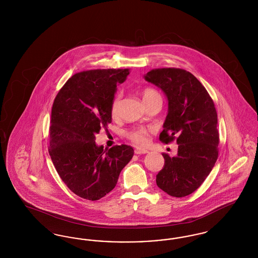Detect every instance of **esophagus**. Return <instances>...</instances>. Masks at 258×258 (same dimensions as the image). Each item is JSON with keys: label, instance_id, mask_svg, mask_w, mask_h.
<instances>
[{"label": "esophagus", "instance_id": "esophagus-1", "mask_svg": "<svg viewBox=\"0 0 258 258\" xmlns=\"http://www.w3.org/2000/svg\"><path fill=\"white\" fill-rule=\"evenodd\" d=\"M135 153L136 155H143V154H147L148 151L145 149H136Z\"/></svg>", "mask_w": 258, "mask_h": 258}]
</instances>
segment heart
<instances>
[{
    "instance_id": "heart-1",
    "label": "heart",
    "mask_w": 258,
    "mask_h": 258,
    "mask_svg": "<svg viewBox=\"0 0 258 258\" xmlns=\"http://www.w3.org/2000/svg\"><path fill=\"white\" fill-rule=\"evenodd\" d=\"M159 93L152 89V88H146L142 92V97L144 102L151 99L154 97H159ZM120 105H121V95H116L111 103L110 113L112 117H117L120 110ZM151 130L147 127H137L125 133V136L135 144L137 147H144L147 145L149 141V135H150Z\"/></svg>"
}]
</instances>
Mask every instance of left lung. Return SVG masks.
Masks as SVG:
<instances>
[{
    "instance_id": "left-lung-1",
    "label": "left lung",
    "mask_w": 258,
    "mask_h": 258,
    "mask_svg": "<svg viewBox=\"0 0 258 258\" xmlns=\"http://www.w3.org/2000/svg\"><path fill=\"white\" fill-rule=\"evenodd\" d=\"M160 88L168 101V113L160 140L177 138L176 157L162 154L163 168L157 184L167 195L184 197L205 181L219 156L218 115L207 90L194 74L182 69H157L144 75Z\"/></svg>"
}]
</instances>
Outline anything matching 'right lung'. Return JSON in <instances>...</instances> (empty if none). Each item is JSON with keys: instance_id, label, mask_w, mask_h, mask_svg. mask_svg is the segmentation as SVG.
I'll return each mask as SVG.
<instances>
[{"instance_id": "1", "label": "right lung", "mask_w": 258, "mask_h": 258, "mask_svg": "<svg viewBox=\"0 0 258 258\" xmlns=\"http://www.w3.org/2000/svg\"><path fill=\"white\" fill-rule=\"evenodd\" d=\"M130 70H93L73 75L56 96L50 121L49 155L62 182L76 196L98 200L115 187L134 157L127 145L103 150L96 135L112 122L110 108Z\"/></svg>"}]
</instances>
